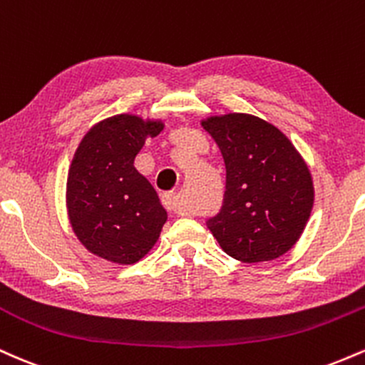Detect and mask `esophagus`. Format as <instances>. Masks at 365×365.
Listing matches in <instances>:
<instances>
[{
	"label": "esophagus",
	"instance_id": "esophagus-1",
	"mask_svg": "<svg viewBox=\"0 0 365 365\" xmlns=\"http://www.w3.org/2000/svg\"><path fill=\"white\" fill-rule=\"evenodd\" d=\"M161 202L170 212H175V215H183V209L180 207V202H178V195L175 194V192H165V194L161 195Z\"/></svg>",
	"mask_w": 365,
	"mask_h": 365
}]
</instances>
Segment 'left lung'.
<instances>
[{"label": "left lung", "instance_id": "1", "mask_svg": "<svg viewBox=\"0 0 365 365\" xmlns=\"http://www.w3.org/2000/svg\"><path fill=\"white\" fill-rule=\"evenodd\" d=\"M223 154L220 212L206 221L226 254L244 262L279 257L302 235L314 204L307 165L278 128L230 113L202 121Z\"/></svg>", "mask_w": 365, "mask_h": 365}]
</instances>
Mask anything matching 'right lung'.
<instances>
[{
	"instance_id": "1",
	"label": "right lung",
	"mask_w": 365,
	"mask_h": 365,
	"mask_svg": "<svg viewBox=\"0 0 365 365\" xmlns=\"http://www.w3.org/2000/svg\"><path fill=\"white\" fill-rule=\"evenodd\" d=\"M161 121L116 115L86 133L66 182V206L75 235L106 261L133 264L156 244L166 211L149 180L133 166Z\"/></svg>"
}]
</instances>
